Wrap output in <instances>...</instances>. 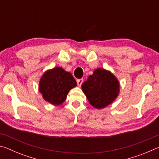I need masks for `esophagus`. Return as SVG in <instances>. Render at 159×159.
<instances>
[{"label": "esophagus", "mask_w": 159, "mask_h": 159, "mask_svg": "<svg viewBox=\"0 0 159 159\" xmlns=\"http://www.w3.org/2000/svg\"><path fill=\"white\" fill-rule=\"evenodd\" d=\"M77 84H78V85L79 86H80L82 85V83H83V79H78L77 80Z\"/></svg>", "instance_id": "1"}]
</instances>
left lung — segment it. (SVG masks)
I'll list each match as a JSON object with an SVG mask.
<instances>
[{"label": "left lung", "instance_id": "left-lung-1", "mask_svg": "<svg viewBox=\"0 0 159 159\" xmlns=\"http://www.w3.org/2000/svg\"><path fill=\"white\" fill-rule=\"evenodd\" d=\"M82 90L91 105L102 109L117 98L119 83L110 71L98 69L83 83Z\"/></svg>", "mask_w": 159, "mask_h": 159}]
</instances>
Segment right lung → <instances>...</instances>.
Here are the masks:
<instances>
[{
	"instance_id": "right-lung-1",
	"label": "right lung",
	"mask_w": 159,
	"mask_h": 159,
	"mask_svg": "<svg viewBox=\"0 0 159 159\" xmlns=\"http://www.w3.org/2000/svg\"><path fill=\"white\" fill-rule=\"evenodd\" d=\"M77 85L71 73L61 67L48 70L39 83V91L45 101L53 105H60L65 101L69 91Z\"/></svg>"
}]
</instances>
